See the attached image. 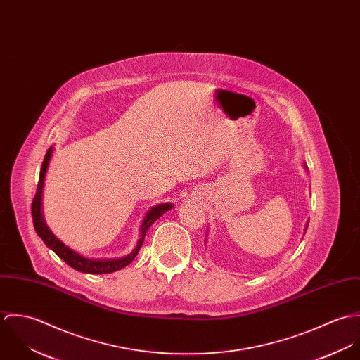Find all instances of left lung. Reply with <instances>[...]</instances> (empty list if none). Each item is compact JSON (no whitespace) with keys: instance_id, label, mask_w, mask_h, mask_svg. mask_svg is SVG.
I'll use <instances>...</instances> for the list:
<instances>
[{"instance_id":"left-lung-1","label":"left lung","mask_w":360,"mask_h":360,"mask_svg":"<svg viewBox=\"0 0 360 360\" xmlns=\"http://www.w3.org/2000/svg\"><path fill=\"white\" fill-rule=\"evenodd\" d=\"M304 167H305V169H308V166H307V163H304ZM308 224H309V220H308V221H307V226H305V231H307V230H308Z\"/></svg>"}]
</instances>
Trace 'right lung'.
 Segmentation results:
<instances>
[{"label": "right lung", "instance_id": "1", "mask_svg": "<svg viewBox=\"0 0 360 360\" xmlns=\"http://www.w3.org/2000/svg\"><path fill=\"white\" fill-rule=\"evenodd\" d=\"M52 153H53V147H50L46 158L43 160L41 165V170H40V180H39V186H37V193L36 197L33 200L32 204V216H33V224H34V230L39 234V237H41V240L46 243V245L52 250L58 257H60L63 262H66L70 267H73L77 271L82 273H89V274H108V273H113L116 270H120L123 267H126L134 257H137L143 243H144V237L148 231V229L154 224L155 221L167 210H170L173 207V204L170 202H165V204H158L153 206L147 210L141 226H140V236L139 240L136 243V247L133 248V251L123 257H116V259H94V257H87L79 252H76L75 250H72L70 247H68L66 244H63L51 230L47 226L46 220H44V214H43V188H44V180H46V174L49 170V165L51 160Z\"/></svg>", "mask_w": 360, "mask_h": 360}]
</instances>
